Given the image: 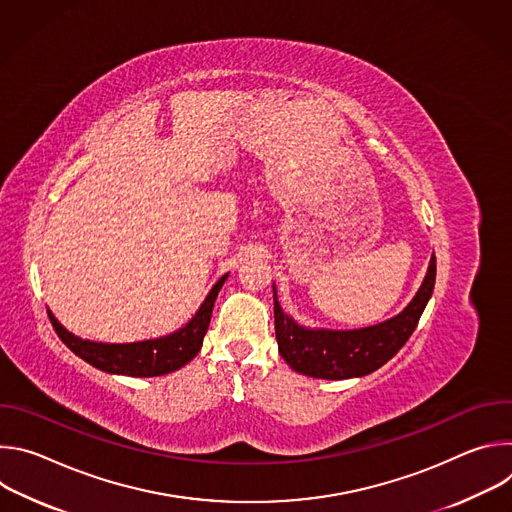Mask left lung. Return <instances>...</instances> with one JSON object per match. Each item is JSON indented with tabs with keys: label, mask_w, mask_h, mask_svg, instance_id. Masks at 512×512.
<instances>
[{
	"label": "left lung",
	"mask_w": 512,
	"mask_h": 512,
	"mask_svg": "<svg viewBox=\"0 0 512 512\" xmlns=\"http://www.w3.org/2000/svg\"><path fill=\"white\" fill-rule=\"evenodd\" d=\"M435 257L427 275L409 302L395 318L358 330H310L283 314L273 285L275 338L283 360L300 375L314 379H352L381 369L409 340L433 294Z\"/></svg>",
	"instance_id": "obj_1"
}]
</instances>
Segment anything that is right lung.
Returning a JSON list of instances; mask_svg holds the SVG:
<instances>
[{"mask_svg": "<svg viewBox=\"0 0 512 512\" xmlns=\"http://www.w3.org/2000/svg\"><path fill=\"white\" fill-rule=\"evenodd\" d=\"M229 273L218 279L194 318L180 330L143 342H129V344H105V342H93L83 340L75 334H70L58 320L48 312V318L58 334V338L81 356L85 362L93 364L95 369L111 373V375H127V377H160L178 371L190 362L198 350L202 348L204 334L210 324L214 300L221 291L223 283L227 281Z\"/></svg>", "mask_w": 512, "mask_h": 512, "instance_id": "1", "label": "right lung"}]
</instances>
